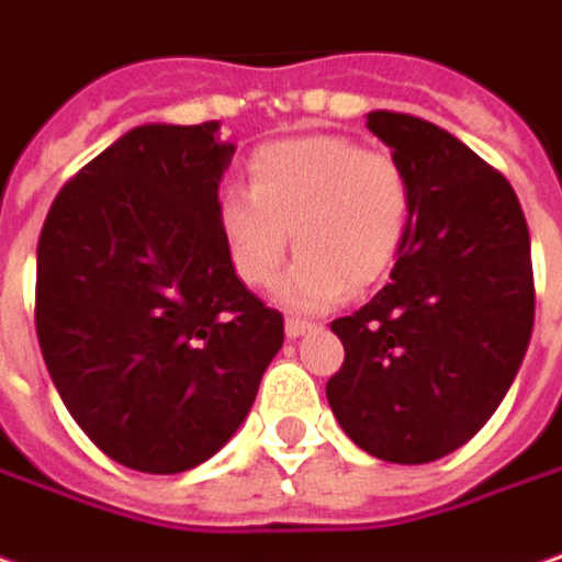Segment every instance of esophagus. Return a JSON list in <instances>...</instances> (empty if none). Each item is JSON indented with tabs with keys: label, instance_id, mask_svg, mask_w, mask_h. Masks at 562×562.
<instances>
[{
	"label": "esophagus",
	"instance_id": "obj_1",
	"mask_svg": "<svg viewBox=\"0 0 562 562\" xmlns=\"http://www.w3.org/2000/svg\"><path fill=\"white\" fill-rule=\"evenodd\" d=\"M284 330H288L290 340H296V337L308 334V330H312V325H308V322H303V318H288V322H284Z\"/></svg>",
	"mask_w": 562,
	"mask_h": 562
}]
</instances>
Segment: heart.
Segmentation results:
<instances>
[{
	"label": "heart",
	"mask_w": 562,
	"mask_h": 562,
	"mask_svg": "<svg viewBox=\"0 0 562 562\" xmlns=\"http://www.w3.org/2000/svg\"><path fill=\"white\" fill-rule=\"evenodd\" d=\"M414 188L386 150L346 135H303L250 157V188H228L216 228L235 274L250 288L272 281L293 244L300 256L274 288L293 312H325L349 288L393 269L412 228Z\"/></svg>",
	"instance_id": "heart-1"
}]
</instances>
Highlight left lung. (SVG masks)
Returning a JSON list of instances; mask_svg holds the SVG:
<instances>
[{"label":"left lung","mask_w":562,"mask_h":562,"mask_svg":"<svg viewBox=\"0 0 562 562\" xmlns=\"http://www.w3.org/2000/svg\"><path fill=\"white\" fill-rule=\"evenodd\" d=\"M368 130L412 179V228L390 284L330 325L346 361L327 402L368 454L430 464L483 430L529 349V228L510 182L451 132L393 111Z\"/></svg>","instance_id":"8db88e82"}]
</instances>
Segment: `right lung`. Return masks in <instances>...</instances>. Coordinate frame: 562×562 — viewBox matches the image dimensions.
<instances>
[{
    "label": "right lung",
    "mask_w": 562,
    "mask_h": 562,
    "mask_svg": "<svg viewBox=\"0 0 562 562\" xmlns=\"http://www.w3.org/2000/svg\"><path fill=\"white\" fill-rule=\"evenodd\" d=\"M220 123L120 135L45 216L36 337L82 432L138 473L210 461L254 408L281 312L237 278L220 228L235 157Z\"/></svg>",
    "instance_id": "right-lung-1"
}]
</instances>
